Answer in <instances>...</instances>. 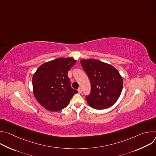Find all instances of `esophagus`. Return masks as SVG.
<instances>
[{
	"label": "esophagus",
	"instance_id": "34e87169",
	"mask_svg": "<svg viewBox=\"0 0 156 156\" xmlns=\"http://www.w3.org/2000/svg\"><path fill=\"white\" fill-rule=\"evenodd\" d=\"M78 93L80 94V93H81V92H82V90H81V87H79L78 89Z\"/></svg>",
	"mask_w": 156,
	"mask_h": 156
}]
</instances>
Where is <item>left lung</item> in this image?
<instances>
[{"label":"left lung","instance_id":"1","mask_svg":"<svg viewBox=\"0 0 156 156\" xmlns=\"http://www.w3.org/2000/svg\"><path fill=\"white\" fill-rule=\"evenodd\" d=\"M80 62L91 82V93L86 97L87 104L98 110L113 105L123 85L119 71L112 65L95 59H83Z\"/></svg>","mask_w":156,"mask_h":156}]
</instances>
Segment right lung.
<instances>
[{"instance_id": "add662e5", "label": "right lung", "mask_w": 156, "mask_h": 156, "mask_svg": "<svg viewBox=\"0 0 156 156\" xmlns=\"http://www.w3.org/2000/svg\"><path fill=\"white\" fill-rule=\"evenodd\" d=\"M73 58H58L41 65L33 76V94L37 101L52 112L64 108L77 90L71 87L68 72L75 64Z\"/></svg>"}]
</instances>
